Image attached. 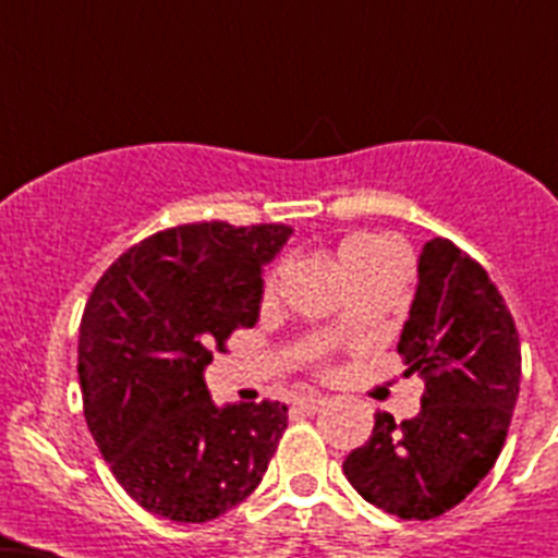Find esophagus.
<instances>
[{
	"label": "esophagus",
	"mask_w": 558,
	"mask_h": 558,
	"mask_svg": "<svg viewBox=\"0 0 558 558\" xmlns=\"http://www.w3.org/2000/svg\"><path fill=\"white\" fill-rule=\"evenodd\" d=\"M324 405H327V397H322V393H304V397H299L293 402L295 411L302 413H318Z\"/></svg>",
	"instance_id": "obj_1"
}]
</instances>
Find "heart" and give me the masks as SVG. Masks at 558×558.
Returning a JSON list of instances; mask_svg holds the SVG:
<instances>
[{"label":"heart","instance_id":"obj_1","mask_svg":"<svg viewBox=\"0 0 558 558\" xmlns=\"http://www.w3.org/2000/svg\"><path fill=\"white\" fill-rule=\"evenodd\" d=\"M363 254H397L393 243H388L386 236L377 234H352L347 236L338 248V263L343 259H352V256H363Z\"/></svg>","mask_w":558,"mask_h":558}]
</instances>
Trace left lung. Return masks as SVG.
<instances>
[{
    "mask_svg": "<svg viewBox=\"0 0 558 558\" xmlns=\"http://www.w3.org/2000/svg\"><path fill=\"white\" fill-rule=\"evenodd\" d=\"M397 352L425 379L405 422L374 413L366 445L343 461L357 495L402 520L456 509L489 475L520 393V335L489 274L436 236L418 254V284Z\"/></svg>",
    "mask_w": 558,
    "mask_h": 558,
    "instance_id": "left-lung-1",
    "label": "left lung"
}]
</instances>
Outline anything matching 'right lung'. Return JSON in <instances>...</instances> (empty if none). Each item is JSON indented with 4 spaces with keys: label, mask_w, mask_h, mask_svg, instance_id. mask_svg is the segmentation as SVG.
I'll list each match as a JSON object with an SVG mask.
<instances>
[{
    "label": "right lung",
    "mask_w": 558,
    "mask_h": 558,
    "mask_svg": "<svg viewBox=\"0 0 558 558\" xmlns=\"http://www.w3.org/2000/svg\"><path fill=\"white\" fill-rule=\"evenodd\" d=\"M290 234L223 220L165 229L128 248L88 295L77 343L86 425L150 514L218 520L268 470L288 405L218 408L204 368L234 329L256 324L263 270Z\"/></svg>",
    "instance_id": "add662e5"
}]
</instances>
